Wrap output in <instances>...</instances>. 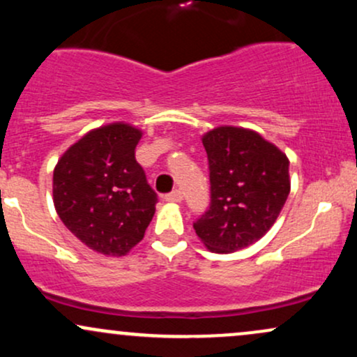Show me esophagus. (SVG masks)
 I'll return each mask as SVG.
<instances>
[{
	"instance_id": "1",
	"label": "esophagus",
	"mask_w": 357,
	"mask_h": 357,
	"mask_svg": "<svg viewBox=\"0 0 357 357\" xmlns=\"http://www.w3.org/2000/svg\"><path fill=\"white\" fill-rule=\"evenodd\" d=\"M166 202H171V203H179L183 199V192L179 190H173L171 192H167L165 196Z\"/></svg>"
}]
</instances>
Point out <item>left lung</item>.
Instances as JSON below:
<instances>
[{"label": "left lung", "instance_id": "1", "mask_svg": "<svg viewBox=\"0 0 357 357\" xmlns=\"http://www.w3.org/2000/svg\"><path fill=\"white\" fill-rule=\"evenodd\" d=\"M210 169V206L192 223L215 253L260 240L275 223L290 192L289 159L260 134L216 127L203 137Z\"/></svg>", "mask_w": 357, "mask_h": 357}]
</instances>
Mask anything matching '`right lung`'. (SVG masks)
<instances>
[{
	"mask_svg": "<svg viewBox=\"0 0 357 357\" xmlns=\"http://www.w3.org/2000/svg\"><path fill=\"white\" fill-rule=\"evenodd\" d=\"M142 132L129 124L90 130L53 171V203L65 227L104 255L122 257L144 238L158 195L136 161Z\"/></svg>",
	"mask_w": 357,
	"mask_h": 357,
	"instance_id": "add662e5",
	"label": "right lung"
}]
</instances>
